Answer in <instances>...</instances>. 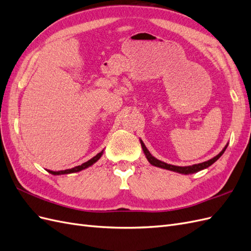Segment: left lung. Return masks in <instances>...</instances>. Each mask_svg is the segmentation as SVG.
I'll return each instance as SVG.
<instances>
[{
	"instance_id": "left-lung-1",
	"label": "left lung",
	"mask_w": 251,
	"mask_h": 251,
	"mask_svg": "<svg viewBox=\"0 0 251 251\" xmlns=\"http://www.w3.org/2000/svg\"><path fill=\"white\" fill-rule=\"evenodd\" d=\"M140 143H141V147H142V150H143V153L144 155H146L148 161L154 166H157V168H161V169H164V170H169V171H172V172H175V173H179V174H183V175H188V174H194V173H198L204 169H207L209 168V166L211 164H214L218 159L221 157L223 155V153L225 151L227 146H228V143L226 144V146L224 147V149L220 151V153L215 156L214 158L209 159V160L205 161V162H202V163H198V164H194V165H189V166H177V165H173V164H169V163H165L161 160H158L157 158H155L153 155H151L149 150L147 149V147L144 146V143L142 142V140H140Z\"/></svg>"
}]
</instances>
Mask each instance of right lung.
<instances>
[{
	"label": "right lung",
	"mask_w": 251,
	"mask_h": 251,
	"mask_svg": "<svg viewBox=\"0 0 251 251\" xmlns=\"http://www.w3.org/2000/svg\"><path fill=\"white\" fill-rule=\"evenodd\" d=\"M103 151L104 150H102L100 153H98L96 156H94L92 159H90V160H88L87 162H85V163H82L81 165H78V166H75V168H73V169H69V170H65V171H58V172H53V171H50V170H47V172L48 173H50V174H52V175H65V174H72V173H77V172H80V171H82V170H86V169H88L89 166H91V165H93L96 161H98L100 160V158L102 156V154H103Z\"/></svg>",
	"instance_id": "obj_1"
}]
</instances>
